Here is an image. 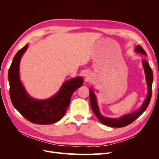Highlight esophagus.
<instances>
[{
	"label": "esophagus",
	"instance_id": "esophagus-1",
	"mask_svg": "<svg viewBox=\"0 0 159 159\" xmlns=\"http://www.w3.org/2000/svg\"><path fill=\"white\" fill-rule=\"evenodd\" d=\"M84 78L86 80H89L90 79V74L88 71H85L84 74Z\"/></svg>",
	"mask_w": 159,
	"mask_h": 159
}]
</instances>
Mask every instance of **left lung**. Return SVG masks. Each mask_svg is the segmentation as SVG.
Wrapping results in <instances>:
<instances>
[{
    "label": "left lung",
    "instance_id": "left-lung-1",
    "mask_svg": "<svg viewBox=\"0 0 159 159\" xmlns=\"http://www.w3.org/2000/svg\"><path fill=\"white\" fill-rule=\"evenodd\" d=\"M134 51L137 53H139V54L147 56V53L141 46H137L135 47V49H134ZM142 65L144 68V71H145L146 77V81L148 89L147 96L145 99L144 100V102L141 105V106L133 112L122 115L119 118H109L103 116L99 111V108L97 102V96L94 93L92 89H89V99L91 107V109L93 110L95 115H96V117H98L101 123H102L103 124L105 125L111 127H123L131 124L134 120H136L139 116H141L145 112V111L148 106L151 99L153 74L151 68H150L147 61L145 59L142 60Z\"/></svg>",
    "mask_w": 159,
    "mask_h": 159
}]
</instances>
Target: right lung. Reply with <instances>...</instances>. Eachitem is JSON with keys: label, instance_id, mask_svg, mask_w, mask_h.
<instances>
[{"label": "right lung", "instance_id": "1", "mask_svg": "<svg viewBox=\"0 0 159 159\" xmlns=\"http://www.w3.org/2000/svg\"><path fill=\"white\" fill-rule=\"evenodd\" d=\"M28 44L19 50L14 57L8 70L11 102L18 111L28 121L39 125H49L64 117L74 91L83 85L82 77L66 81L59 91L47 99H36L28 93L20 80V63Z\"/></svg>", "mask_w": 159, "mask_h": 159}]
</instances>
